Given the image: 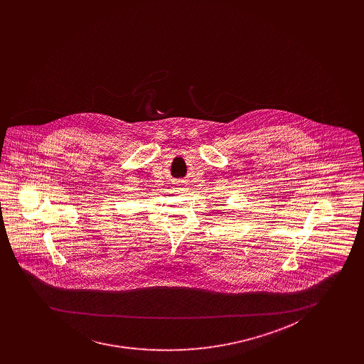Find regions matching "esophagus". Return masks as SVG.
<instances>
[{
	"mask_svg": "<svg viewBox=\"0 0 364 364\" xmlns=\"http://www.w3.org/2000/svg\"><path fill=\"white\" fill-rule=\"evenodd\" d=\"M180 189H181V191H186V189H187V186H186V183H181V184H180Z\"/></svg>",
	"mask_w": 364,
	"mask_h": 364,
	"instance_id": "obj_1",
	"label": "esophagus"
}]
</instances>
